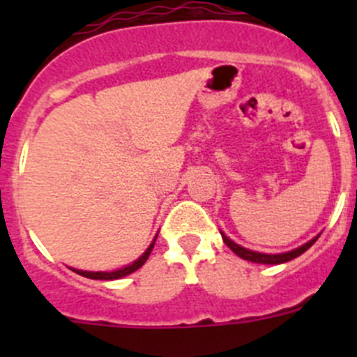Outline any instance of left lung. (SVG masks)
I'll use <instances>...</instances> for the list:
<instances>
[{
  "label": "left lung",
  "instance_id": "left-lung-1",
  "mask_svg": "<svg viewBox=\"0 0 357 357\" xmlns=\"http://www.w3.org/2000/svg\"><path fill=\"white\" fill-rule=\"evenodd\" d=\"M222 238H223V243H225L227 247L230 248V250L234 252L236 255H239L241 259L245 261H252V263H261V264H280V263H288V261L295 259V257H298L301 254H304L305 250H307L311 245H313L314 241H317L320 236H317V238H313L311 241L304 243L302 247L295 248V250L291 252H284V254H261V252H254V250H248V248H243L239 247L238 243H234L232 239L227 238L225 234L222 232Z\"/></svg>",
  "mask_w": 357,
  "mask_h": 357
}]
</instances>
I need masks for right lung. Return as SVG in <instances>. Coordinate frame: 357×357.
Instances as JSON below:
<instances>
[{
  "label": "right lung",
  "instance_id": "obj_1",
  "mask_svg": "<svg viewBox=\"0 0 357 357\" xmlns=\"http://www.w3.org/2000/svg\"><path fill=\"white\" fill-rule=\"evenodd\" d=\"M155 239H153V243H151L150 247L146 248V252L141 255L139 259L134 261V263L128 264V266L121 268V270H114V272H84V270H73V272H77L78 275H82V277H87V279H96V280H114V279H121V277H125V275H130L132 272L139 270V268L146 263V259L150 257L151 250H153Z\"/></svg>",
  "mask_w": 357,
  "mask_h": 357
}]
</instances>
